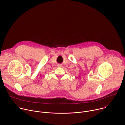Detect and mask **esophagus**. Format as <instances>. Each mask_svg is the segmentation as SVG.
Segmentation results:
<instances>
[{
	"label": "esophagus",
	"instance_id": "obj_1",
	"mask_svg": "<svg viewBox=\"0 0 125 125\" xmlns=\"http://www.w3.org/2000/svg\"><path fill=\"white\" fill-rule=\"evenodd\" d=\"M59 66H61V65H59Z\"/></svg>",
	"mask_w": 125,
	"mask_h": 125
}]
</instances>
